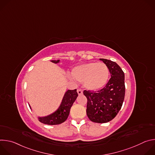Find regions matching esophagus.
<instances>
[{
	"mask_svg": "<svg viewBox=\"0 0 155 155\" xmlns=\"http://www.w3.org/2000/svg\"><path fill=\"white\" fill-rule=\"evenodd\" d=\"M77 93H78V94L79 95H81V94H83V91H82V90H80V89H77Z\"/></svg>",
	"mask_w": 155,
	"mask_h": 155,
	"instance_id": "34e87169",
	"label": "esophagus"
}]
</instances>
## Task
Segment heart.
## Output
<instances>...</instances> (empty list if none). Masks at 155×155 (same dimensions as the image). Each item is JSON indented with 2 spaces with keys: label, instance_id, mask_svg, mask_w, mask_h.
I'll use <instances>...</instances> for the list:
<instances>
[{
  "label": "heart",
  "instance_id": "1",
  "mask_svg": "<svg viewBox=\"0 0 155 155\" xmlns=\"http://www.w3.org/2000/svg\"><path fill=\"white\" fill-rule=\"evenodd\" d=\"M72 75L77 81L83 83L86 89L96 91L106 84L109 70L104 62H88L73 69Z\"/></svg>",
  "mask_w": 155,
  "mask_h": 155
}]
</instances>
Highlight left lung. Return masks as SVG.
<instances>
[{
  "label": "left lung",
  "mask_w": 155,
  "mask_h": 155,
  "mask_svg": "<svg viewBox=\"0 0 155 155\" xmlns=\"http://www.w3.org/2000/svg\"><path fill=\"white\" fill-rule=\"evenodd\" d=\"M100 60L107 65L111 78L102 89L84 90L83 94L87 98V117L93 122L104 123L112 120L122 107L125 96L124 74L115 62Z\"/></svg>",
  "instance_id": "8db88e82"
}]
</instances>
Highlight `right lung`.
<instances>
[{
	"label": "right lung",
	"mask_w": 155,
	"mask_h": 155,
	"mask_svg": "<svg viewBox=\"0 0 155 155\" xmlns=\"http://www.w3.org/2000/svg\"><path fill=\"white\" fill-rule=\"evenodd\" d=\"M59 61V60L51 61L54 63H58ZM77 96L78 93L76 89L74 90H68L66 91L63 97L62 103L57 111L49 116L38 118V121L43 124L48 125L59 124L64 122L67 120L70 113L71 108ZM29 107L31 108L30 106Z\"/></svg>",
	"instance_id": "right-lung-1"
}]
</instances>
